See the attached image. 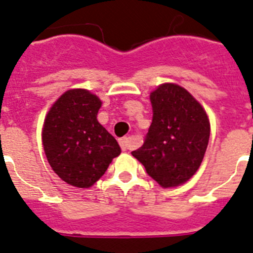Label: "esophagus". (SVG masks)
<instances>
[{
  "label": "esophagus",
  "mask_w": 253,
  "mask_h": 253,
  "mask_svg": "<svg viewBox=\"0 0 253 253\" xmlns=\"http://www.w3.org/2000/svg\"><path fill=\"white\" fill-rule=\"evenodd\" d=\"M120 145H121L122 151H126V150H128L129 147H131V145H132L131 137H122V138H120Z\"/></svg>",
  "instance_id": "esophagus-1"
}]
</instances>
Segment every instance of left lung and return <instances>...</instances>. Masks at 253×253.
<instances>
[{
  "mask_svg": "<svg viewBox=\"0 0 253 253\" xmlns=\"http://www.w3.org/2000/svg\"><path fill=\"white\" fill-rule=\"evenodd\" d=\"M152 122L140 149L132 151L163 188L188 181L199 169L211 125L203 107L176 84H161L150 94Z\"/></svg>",
  "mask_w": 253,
  "mask_h": 253,
  "instance_id": "obj_1",
  "label": "left lung"
}]
</instances>
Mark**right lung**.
<instances>
[{
  "label": "right lung",
  "instance_id": "1",
  "mask_svg": "<svg viewBox=\"0 0 253 253\" xmlns=\"http://www.w3.org/2000/svg\"><path fill=\"white\" fill-rule=\"evenodd\" d=\"M102 102L85 89H70L47 113L42 145L51 169L61 180L89 188L121 154L116 138L97 120Z\"/></svg>",
  "mask_w": 253,
  "mask_h": 253
}]
</instances>
